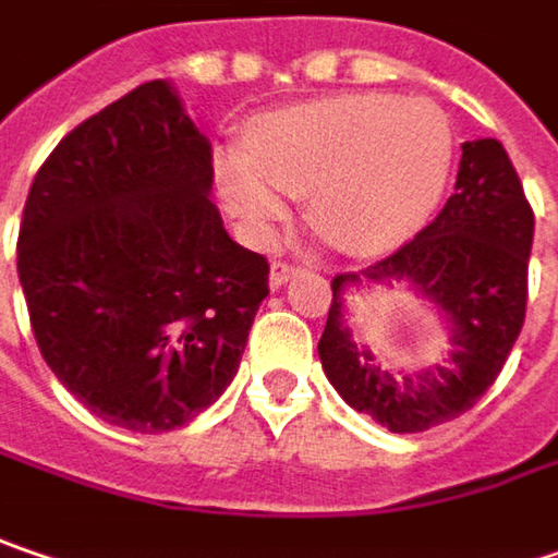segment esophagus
<instances>
[{"instance_id":"1","label":"esophagus","mask_w":558,"mask_h":558,"mask_svg":"<svg viewBox=\"0 0 558 558\" xmlns=\"http://www.w3.org/2000/svg\"><path fill=\"white\" fill-rule=\"evenodd\" d=\"M296 271H300L296 265H290V262H280V258H278V262L271 265V287H280V283H287V280L293 278Z\"/></svg>"}]
</instances>
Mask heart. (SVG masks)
I'll return each mask as SVG.
<instances>
[{"label":"heart","mask_w":558,"mask_h":558,"mask_svg":"<svg viewBox=\"0 0 558 558\" xmlns=\"http://www.w3.org/2000/svg\"><path fill=\"white\" fill-rule=\"evenodd\" d=\"M454 157L445 113L398 94H341L262 116L246 150L217 160L227 208L268 233L287 195L344 252L373 255L404 243L436 211Z\"/></svg>","instance_id":"obj_1"}]
</instances>
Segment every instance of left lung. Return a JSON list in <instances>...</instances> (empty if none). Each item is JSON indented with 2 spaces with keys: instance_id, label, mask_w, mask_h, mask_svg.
<instances>
[{
  "instance_id": "1",
  "label": "left lung",
  "mask_w": 558,
  "mask_h": 558,
  "mask_svg": "<svg viewBox=\"0 0 558 558\" xmlns=\"http://www.w3.org/2000/svg\"><path fill=\"white\" fill-rule=\"evenodd\" d=\"M461 150L454 195L429 227L363 275L331 278L318 341L325 376L350 408L391 433H423L468 413L499 378L524 325L534 208L496 138L464 142ZM360 277L410 279L452 315L456 350L445 367L398 377L349 341L343 290Z\"/></svg>"
}]
</instances>
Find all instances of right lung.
<instances>
[{
  "mask_svg": "<svg viewBox=\"0 0 558 558\" xmlns=\"http://www.w3.org/2000/svg\"><path fill=\"white\" fill-rule=\"evenodd\" d=\"M211 182V145L167 82L84 119L31 182L17 278L34 338L113 426H185L240 369L271 265L227 236Z\"/></svg>",
  "mask_w": 558,
  "mask_h": 558,
  "instance_id": "add662e5",
  "label": "right lung"
}]
</instances>
